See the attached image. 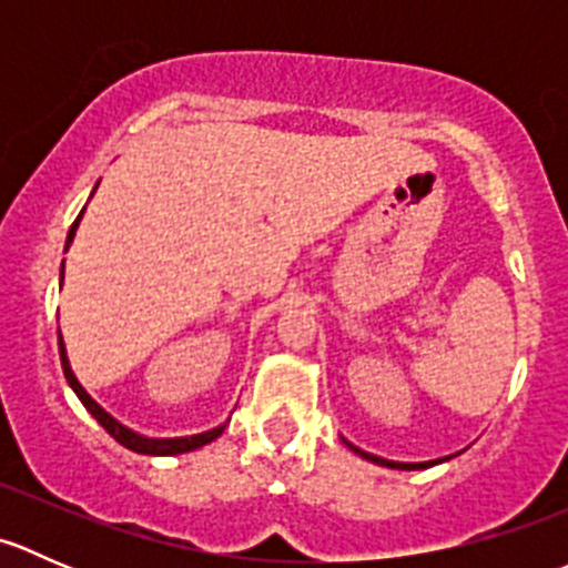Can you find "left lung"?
<instances>
[{
	"label": "left lung",
	"instance_id": "obj_1",
	"mask_svg": "<svg viewBox=\"0 0 568 568\" xmlns=\"http://www.w3.org/2000/svg\"><path fill=\"white\" fill-rule=\"evenodd\" d=\"M343 443H346V439H343ZM346 445H348V448L354 450V454L363 456V459H368V462L379 464V467H393V469H426V467H434V464L448 462V459H450V456H445V459H434V462H415V464H409V462H390V459H382V456L365 454V450H359L357 445H352V443H346Z\"/></svg>",
	"mask_w": 568,
	"mask_h": 568
}]
</instances>
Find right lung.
Instances as JSON below:
<instances>
[{"label":"right lung","instance_id":"obj_1","mask_svg":"<svg viewBox=\"0 0 568 568\" xmlns=\"http://www.w3.org/2000/svg\"><path fill=\"white\" fill-rule=\"evenodd\" d=\"M99 189V186H95ZM84 214V209H82ZM82 214L77 216V222L71 225V231H68V242H65V250L71 247L73 236H77V227H79V220H82ZM60 359H62V374H65L68 385H71V390L77 393V398L82 400L84 409L90 412V415L95 417V420L101 423V426L106 428V434H112L114 439H118L123 448L134 450V454H145V456H175V454H189V450H197L203 448V445L214 443L216 437H220L222 432H225V426H216L211 428V432H203V434H192V437H173V439H153V437H142V434L131 432V428H125L123 423L114 420L112 415H109L106 409H101L99 404H95L93 398H90V393L84 390L82 385H79V379L73 376L71 371V363H68V354H65V343H62V335H60Z\"/></svg>","mask_w":568,"mask_h":568}]
</instances>
